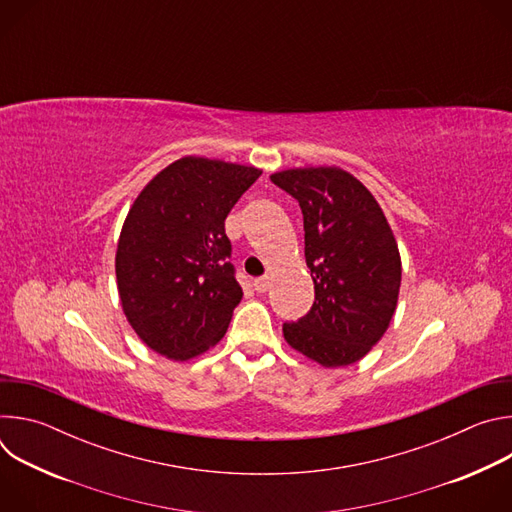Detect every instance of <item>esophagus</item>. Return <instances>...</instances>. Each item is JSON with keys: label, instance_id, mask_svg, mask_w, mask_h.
<instances>
[{"label": "esophagus", "instance_id": "34e87169", "mask_svg": "<svg viewBox=\"0 0 512 512\" xmlns=\"http://www.w3.org/2000/svg\"><path fill=\"white\" fill-rule=\"evenodd\" d=\"M253 287H255V291H259V294H265V291L271 287V277H269V275L257 277V279L253 281Z\"/></svg>", "mask_w": 512, "mask_h": 512}]
</instances>
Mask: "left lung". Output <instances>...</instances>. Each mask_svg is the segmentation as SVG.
<instances>
[{
	"label": "left lung",
	"mask_w": 512,
	"mask_h": 512,
	"mask_svg": "<svg viewBox=\"0 0 512 512\" xmlns=\"http://www.w3.org/2000/svg\"><path fill=\"white\" fill-rule=\"evenodd\" d=\"M271 182L300 202L316 294L306 316L283 324V336L322 367H346L381 340L395 314L401 257L393 231L375 196L340 168L283 170Z\"/></svg>",
	"instance_id": "left-lung-1"
}]
</instances>
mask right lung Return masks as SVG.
Instances as JSON below:
<instances>
[{
  "mask_svg": "<svg viewBox=\"0 0 512 512\" xmlns=\"http://www.w3.org/2000/svg\"><path fill=\"white\" fill-rule=\"evenodd\" d=\"M259 176L188 156L135 198L117 245V289L127 322L158 354L188 360L225 336L243 298L225 221Z\"/></svg>",
  "mask_w": 512,
  "mask_h": 512,
  "instance_id": "1",
  "label": "right lung"
}]
</instances>
